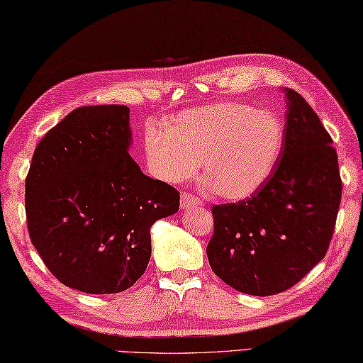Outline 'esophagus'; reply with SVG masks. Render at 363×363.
Returning <instances> with one entry per match:
<instances>
[{
    "label": "esophagus",
    "instance_id": "1",
    "mask_svg": "<svg viewBox=\"0 0 363 363\" xmlns=\"http://www.w3.org/2000/svg\"><path fill=\"white\" fill-rule=\"evenodd\" d=\"M201 206H203V201L195 195H190V194L181 195V209L187 211V209H194V207H201Z\"/></svg>",
    "mask_w": 363,
    "mask_h": 363
}]
</instances>
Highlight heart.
<instances>
[{
    "mask_svg": "<svg viewBox=\"0 0 363 363\" xmlns=\"http://www.w3.org/2000/svg\"><path fill=\"white\" fill-rule=\"evenodd\" d=\"M284 143L277 115L226 101L177 113L167 128L145 130L143 150L151 173L177 184L194 176L203 159L207 187L240 201L272 176Z\"/></svg>",
    "mask_w": 363,
    "mask_h": 363,
    "instance_id": "1",
    "label": "heart"
}]
</instances>
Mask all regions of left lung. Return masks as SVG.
<instances>
[{
	"label": "left lung",
	"mask_w": 363,
	"mask_h": 363,
	"mask_svg": "<svg viewBox=\"0 0 363 363\" xmlns=\"http://www.w3.org/2000/svg\"><path fill=\"white\" fill-rule=\"evenodd\" d=\"M287 99L277 165L259 191L212 207L211 268L237 291L269 296L299 282L325 257L342 199L333 138L298 91Z\"/></svg>",
	"instance_id": "obj_1"
}]
</instances>
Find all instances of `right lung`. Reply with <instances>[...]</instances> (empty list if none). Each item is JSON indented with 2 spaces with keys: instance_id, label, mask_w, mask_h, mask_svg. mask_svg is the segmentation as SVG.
<instances>
[{
  "instance_id": "obj_1",
  "label": "right lung",
  "mask_w": 363,
  "mask_h": 363,
  "mask_svg": "<svg viewBox=\"0 0 363 363\" xmlns=\"http://www.w3.org/2000/svg\"><path fill=\"white\" fill-rule=\"evenodd\" d=\"M129 107H78L37 145L26 177L30 242L57 281L91 295L134 285L151 257V226L179 191L129 156Z\"/></svg>"
}]
</instances>
